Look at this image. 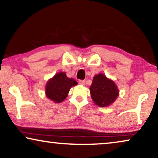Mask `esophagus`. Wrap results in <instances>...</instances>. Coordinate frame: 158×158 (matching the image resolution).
Segmentation results:
<instances>
[{
    "label": "esophagus",
    "instance_id": "esophagus-1",
    "mask_svg": "<svg viewBox=\"0 0 158 158\" xmlns=\"http://www.w3.org/2000/svg\"><path fill=\"white\" fill-rule=\"evenodd\" d=\"M85 83V81H82V80H80L79 81V84H81V85H84Z\"/></svg>",
    "mask_w": 158,
    "mask_h": 158
}]
</instances>
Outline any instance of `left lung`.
<instances>
[{
  "mask_svg": "<svg viewBox=\"0 0 158 158\" xmlns=\"http://www.w3.org/2000/svg\"><path fill=\"white\" fill-rule=\"evenodd\" d=\"M89 89L92 100L99 107L111 106L119 95V90L116 84L103 73L95 75Z\"/></svg>",
  "mask_w": 158,
  "mask_h": 158,
  "instance_id": "8db88e82",
  "label": "left lung"
}]
</instances>
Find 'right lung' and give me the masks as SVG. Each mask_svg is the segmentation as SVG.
<instances>
[{
  "mask_svg": "<svg viewBox=\"0 0 158 158\" xmlns=\"http://www.w3.org/2000/svg\"><path fill=\"white\" fill-rule=\"evenodd\" d=\"M77 85V81L67 76L65 72H59L47 81L45 95L54 103H61L68 97L70 88Z\"/></svg>",
  "mask_w": 158,
  "mask_h": 158,
  "instance_id": "add662e5",
  "label": "right lung"
}]
</instances>
